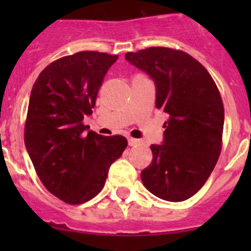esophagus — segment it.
<instances>
[{"label":"esophagus","mask_w":251,"mask_h":251,"mask_svg":"<svg viewBox=\"0 0 251 251\" xmlns=\"http://www.w3.org/2000/svg\"><path fill=\"white\" fill-rule=\"evenodd\" d=\"M140 144V140H136V138H128V146L133 147V146H137Z\"/></svg>","instance_id":"esophagus-1"}]
</instances>
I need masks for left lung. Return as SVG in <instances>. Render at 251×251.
Listing matches in <instances>:
<instances>
[{"instance_id":"8db88e82","label":"left lung","mask_w":251,"mask_h":251,"mask_svg":"<svg viewBox=\"0 0 251 251\" xmlns=\"http://www.w3.org/2000/svg\"><path fill=\"white\" fill-rule=\"evenodd\" d=\"M125 59L154 81L156 108L169 115L163 142L151 146L153 160L142 182L158 198L186 201L204 186L221 153L225 110L217 86L182 50L151 47Z\"/></svg>"}]
</instances>
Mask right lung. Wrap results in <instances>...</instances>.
<instances>
[{
	"mask_svg": "<svg viewBox=\"0 0 251 251\" xmlns=\"http://www.w3.org/2000/svg\"><path fill=\"white\" fill-rule=\"evenodd\" d=\"M118 55L78 52L45 68L29 100L25 147L48 191L81 204L104 187L111 164L127 146L124 136L98 135L82 124L92 114L98 90Z\"/></svg>",
	"mask_w": 251,
	"mask_h": 251,
	"instance_id": "right-lung-1",
	"label": "right lung"
}]
</instances>
